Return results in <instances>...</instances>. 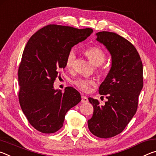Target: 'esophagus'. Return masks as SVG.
Here are the masks:
<instances>
[{"instance_id": "esophagus-1", "label": "esophagus", "mask_w": 156, "mask_h": 156, "mask_svg": "<svg viewBox=\"0 0 156 156\" xmlns=\"http://www.w3.org/2000/svg\"><path fill=\"white\" fill-rule=\"evenodd\" d=\"M82 102H88V98L86 96H82Z\"/></svg>"}]
</instances>
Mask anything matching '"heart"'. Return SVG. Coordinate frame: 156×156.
Here are the masks:
<instances>
[{
	"label": "heart",
	"mask_w": 156,
	"mask_h": 156,
	"mask_svg": "<svg viewBox=\"0 0 156 156\" xmlns=\"http://www.w3.org/2000/svg\"><path fill=\"white\" fill-rule=\"evenodd\" d=\"M84 54L88 58L92 64L95 66H98L102 64L106 58V54L105 51L101 48L97 46H93L86 49L84 51ZM76 60V53L73 50H72L69 52L66 58L65 66L69 69H72L74 65ZM73 83L77 87L78 89L81 90L87 91H89V87L91 85L94 84V82L89 79L84 78H78L73 80Z\"/></svg>",
	"instance_id": "obj_1"
}]
</instances>
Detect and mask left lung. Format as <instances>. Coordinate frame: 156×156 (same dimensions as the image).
Here are the masks:
<instances>
[{"label":"left lung","mask_w":156,"mask_h":156,"mask_svg":"<svg viewBox=\"0 0 156 156\" xmlns=\"http://www.w3.org/2000/svg\"><path fill=\"white\" fill-rule=\"evenodd\" d=\"M96 36V40L110 53L112 67L98 90L108 100L100 105L89 98L94 113L87 123L94 136L109 138L120 133L135 115L143 87V66L135 47L123 37L109 31Z\"/></svg>","instance_id":"8db88e82"}]
</instances>
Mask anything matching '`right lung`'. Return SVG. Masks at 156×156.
<instances>
[{"instance_id":"right-lung-1","label":"right lung","mask_w":156,"mask_h":156,"mask_svg":"<svg viewBox=\"0 0 156 156\" xmlns=\"http://www.w3.org/2000/svg\"><path fill=\"white\" fill-rule=\"evenodd\" d=\"M90 28L49 25L31 37L18 69V98L30 125L44 133H55L63 126L71 108L81 101L79 92L67 87L62 93L54 88L60 69L72 47L87 38Z\"/></svg>"}]
</instances>
